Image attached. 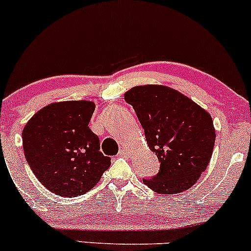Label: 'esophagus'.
Segmentation results:
<instances>
[{
    "mask_svg": "<svg viewBox=\"0 0 251 251\" xmlns=\"http://www.w3.org/2000/svg\"><path fill=\"white\" fill-rule=\"evenodd\" d=\"M127 154H128V151L126 149H120L119 153H118L119 157H127Z\"/></svg>",
    "mask_w": 251,
    "mask_h": 251,
    "instance_id": "obj_1",
    "label": "esophagus"
}]
</instances>
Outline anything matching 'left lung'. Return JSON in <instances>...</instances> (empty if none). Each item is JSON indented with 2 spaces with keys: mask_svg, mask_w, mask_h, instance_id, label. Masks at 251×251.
Wrapping results in <instances>:
<instances>
[{
  "mask_svg": "<svg viewBox=\"0 0 251 251\" xmlns=\"http://www.w3.org/2000/svg\"><path fill=\"white\" fill-rule=\"evenodd\" d=\"M145 132L159 172L144 184L163 195L185 191L210 163L216 132L212 118L180 92L162 85L135 86L125 93Z\"/></svg>",
  "mask_w": 251,
  "mask_h": 251,
  "instance_id": "8db88e82",
  "label": "left lung"
}]
</instances>
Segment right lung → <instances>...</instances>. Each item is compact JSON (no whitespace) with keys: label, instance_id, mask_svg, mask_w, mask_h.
Segmentation results:
<instances>
[{"label":"right lung","instance_id":"obj_1","mask_svg":"<svg viewBox=\"0 0 251 251\" xmlns=\"http://www.w3.org/2000/svg\"><path fill=\"white\" fill-rule=\"evenodd\" d=\"M96 103L53 102L36 112L22 131L25 157L40 183L53 194L76 197L97 185L111 165L88 127Z\"/></svg>","mask_w":251,"mask_h":251}]
</instances>
